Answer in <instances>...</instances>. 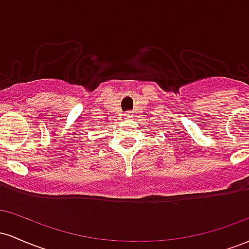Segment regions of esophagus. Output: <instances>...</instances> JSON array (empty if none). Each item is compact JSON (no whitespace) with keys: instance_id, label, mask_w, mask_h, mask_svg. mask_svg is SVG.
Wrapping results in <instances>:
<instances>
[{"instance_id":"1","label":"esophagus","mask_w":249,"mask_h":249,"mask_svg":"<svg viewBox=\"0 0 249 249\" xmlns=\"http://www.w3.org/2000/svg\"><path fill=\"white\" fill-rule=\"evenodd\" d=\"M127 117H128V118H130V117H132V113H127Z\"/></svg>"}]
</instances>
